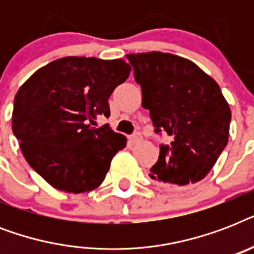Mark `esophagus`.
<instances>
[{
  "mask_svg": "<svg viewBox=\"0 0 254 254\" xmlns=\"http://www.w3.org/2000/svg\"><path fill=\"white\" fill-rule=\"evenodd\" d=\"M141 139H142V134H141L139 131H135V133H133V134H131L130 137H129V141H130L131 143L139 142Z\"/></svg>",
  "mask_w": 254,
  "mask_h": 254,
  "instance_id": "obj_1",
  "label": "esophagus"
}]
</instances>
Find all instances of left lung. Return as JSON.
Returning a JSON list of instances; mask_svg holds the SVG:
<instances>
[{"mask_svg":"<svg viewBox=\"0 0 254 254\" xmlns=\"http://www.w3.org/2000/svg\"><path fill=\"white\" fill-rule=\"evenodd\" d=\"M127 58L154 131H166L173 138L170 145L161 143L150 178L169 187L201 181L228 142L231 109L220 87L195 63L173 54L153 51Z\"/></svg>","mask_w":254,"mask_h":254,"instance_id":"1","label":"left lung"}]
</instances>
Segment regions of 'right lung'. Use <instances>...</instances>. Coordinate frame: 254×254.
I'll return each instance as SVG.
<instances>
[{
	"mask_svg": "<svg viewBox=\"0 0 254 254\" xmlns=\"http://www.w3.org/2000/svg\"><path fill=\"white\" fill-rule=\"evenodd\" d=\"M123 59L62 58L38 69L14 99L13 133L26 161L47 183L64 192H87L105 179L127 137L105 124L108 99L130 73Z\"/></svg>",
	"mask_w": 254,
	"mask_h": 254,
	"instance_id": "obj_1",
	"label": "right lung"
}]
</instances>
